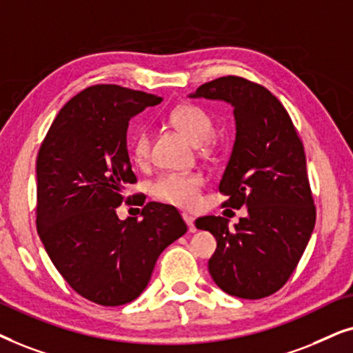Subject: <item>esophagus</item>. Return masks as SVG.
Wrapping results in <instances>:
<instances>
[{
	"mask_svg": "<svg viewBox=\"0 0 353 353\" xmlns=\"http://www.w3.org/2000/svg\"><path fill=\"white\" fill-rule=\"evenodd\" d=\"M182 218H184L187 225H189V231H190V232H195L196 228H195V219H194V216L184 213V214H182Z\"/></svg>",
	"mask_w": 353,
	"mask_h": 353,
	"instance_id": "34e87169",
	"label": "esophagus"
}]
</instances>
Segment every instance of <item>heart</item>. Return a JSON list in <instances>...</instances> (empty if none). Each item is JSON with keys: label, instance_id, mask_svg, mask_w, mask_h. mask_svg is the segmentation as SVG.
I'll return each mask as SVG.
<instances>
[{"label": "heart", "instance_id": "obj_1", "mask_svg": "<svg viewBox=\"0 0 353 353\" xmlns=\"http://www.w3.org/2000/svg\"><path fill=\"white\" fill-rule=\"evenodd\" d=\"M169 121L184 134L192 143L201 145L211 137L214 124L211 116L203 108L195 105H184L176 108L169 116ZM150 153V135L147 130H140L132 143L134 159L139 164L147 161ZM203 187V177L199 172H164L152 184V194L164 203L194 208L199 205L200 190Z\"/></svg>", "mask_w": 353, "mask_h": 353}]
</instances>
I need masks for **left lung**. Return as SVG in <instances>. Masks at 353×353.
Wrapping results in <instances>:
<instances>
[{
  "label": "left lung",
  "instance_id": "left-lung-1",
  "mask_svg": "<svg viewBox=\"0 0 353 353\" xmlns=\"http://www.w3.org/2000/svg\"><path fill=\"white\" fill-rule=\"evenodd\" d=\"M190 98L234 108L236 142L219 192L228 195L223 206L248 211L234 231L223 216L195 221L218 242L208 261L210 274L234 297H268L288 283L316 221L302 140L278 98L247 79H214Z\"/></svg>",
  "mask_w": 353,
  "mask_h": 353
}]
</instances>
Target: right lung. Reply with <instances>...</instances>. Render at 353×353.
Instances as JSON below:
<instances>
[{"label": "right lung", "mask_w": 353, "mask_h": 353, "mask_svg": "<svg viewBox=\"0 0 353 353\" xmlns=\"http://www.w3.org/2000/svg\"><path fill=\"white\" fill-rule=\"evenodd\" d=\"M161 100L111 83L88 87L59 111L37 158V231L45 250L75 292L105 307L137 299L161 252L187 232L172 205L148 201L140 221L116 214L125 187L137 182L129 121Z\"/></svg>", "instance_id": "add662e5"}]
</instances>
